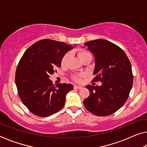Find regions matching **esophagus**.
Segmentation results:
<instances>
[{"mask_svg": "<svg viewBox=\"0 0 147 147\" xmlns=\"http://www.w3.org/2000/svg\"><path fill=\"white\" fill-rule=\"evenodd\" d=\"M74 88L75 89H82V87L80 86H74Z\"/></svg>", "mask_w": 147, "mask_h": 147, "instance_id": "1", "label": "esophagus"}]
</instances>
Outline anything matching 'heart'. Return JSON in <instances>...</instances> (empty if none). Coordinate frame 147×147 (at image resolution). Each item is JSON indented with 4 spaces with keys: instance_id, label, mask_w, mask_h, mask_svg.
Returning a JSON list of instances; mask_svg holds the SVG:
<instances>
[{
    "instance_id": "b5f03b06",
    "label": "heart",
    "mask_w": 147,
    "mask_h": 147,
    "mask_svg": "<svg viewBox=\"0 0 147 147\" xmlns=\"http://www.w3.org/2000/svg\"><path fill=\"white\" fill-rule=\"evenodd\" d=\"M77 54H78V57L80 58V60H82L83 58L86 57V56L91 55L89 52L86 51H85V50H83V49L78 50L77 52ZM69 53H66L63 56V57H62V59L61 60V64L62 65H65L66 62H67L68 57H69ZM74 80H75L76 81L79 82V81H80V80H81V78H80V76H76V77H74Z\"/></svg>"
}]
</instances>
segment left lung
<instances>
[{
	"mask_svg": "<svg viewBox=\"0 0 147 147\" xmlns=\"http://www.w3.org/2000/svg\"><path fill=\"white\" fill-rule=\"evenodd\" d=\"M93 53L95 61L94 82L100 86H86L90 96L84 100L86 109L99 116L110 115L119 110L128 99L132 84L131 64L121 48L105 39L84 44Z\"/></svg>",
	"mask_w": 147,
	"mask_h": 147,
	"instance_id": "left-lung-1",
	"label": "left lung"
}]
</instances>
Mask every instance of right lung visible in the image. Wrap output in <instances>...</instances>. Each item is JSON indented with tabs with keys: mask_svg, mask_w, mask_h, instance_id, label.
I'll list each match as a JSON object with an SVG mask.
<instances>
[{
	"mask_svg": "<svg viewBox=\"0 0 147 147\" xmlns=\"http://www.w3.org/2000/svg\"><path fill=\"white\" fill-rule=\"evenodd\" d=\"M63 42L42 39L26 50L15 73V82L21 101L32 113L47 117L65 105V96L73 90L70 84L54 86L49 79L63 56L73 49Z\"/></svg>",
	"mask_w": 147,
	"mask_h": 147,
	"instance_id": "obj_1",
	"label": "right lung"
}]
</instances>
